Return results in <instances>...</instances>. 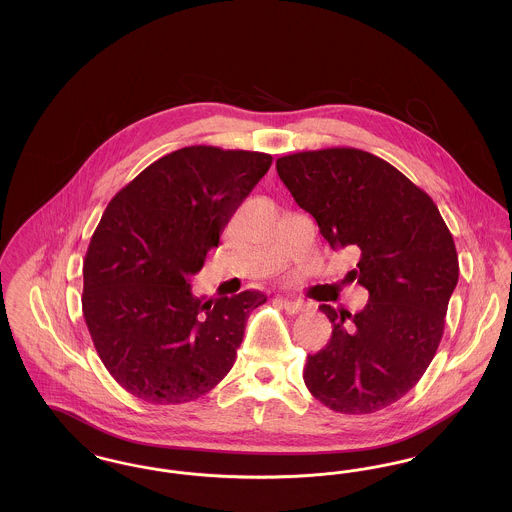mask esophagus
Wrapping results in <instances>:
<instances>
[{
    "label": "esophagus",
    "mask_w": 512,
    "mask_h": 512,
    "mask_svg": "<svg viewBox=\"0 0 512 512\" xmlns=\"http://www.w3.org/2000/svg\"><path fill=\"white\" fill-rule=\"evenodd\" d=\"M280 307L288 313V315H299L303 311L309 309V303H305L303 299H290V297H278Z\"/></svg>",
    "instance_id": "34e87169"
}]
</instances>
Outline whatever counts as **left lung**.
<instances>
[{
	"mask_svg": "<svg viewBox=\"0 0 512 512\" xmlns=\"http://www.w3.org/2000/svg\"><path fill=\"white\" fill-rule=\"evenodd\" d=\"M276 171L332 249L359 255L349 274L368 290L355 315L318 307L334 330L303 380L336 413H376L413 390L438 351L459 280L453 236L432 197L368 151H301Z\"/></svg>",
	"mask_w": 512,
	"mask_h": 512,
	"instance_id": "1",
	"label": "left lung"
}]
</instances>
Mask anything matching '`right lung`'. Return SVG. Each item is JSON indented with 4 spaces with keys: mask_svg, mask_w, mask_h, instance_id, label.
Wrapping results in <instances>:
<instances>
[{
    "mask_svg": "<svg viewBox=\"0 0 512 512\" xmlns=\"http://www.w3.org/2000/svg\"><path fill=\"white\" fill-rule=\"evenodd\" d=\"M270 165L259 151L182 147L109 201L84 259L82 311L101 363L134 397L194 401L234 365L267 295L195 297L190 278Z\"/></svg>",
    "mask_w": 512,
    "mask_h": 512,
    "instance_id": "1",
    "label": "right lung"
}]
</instances>
